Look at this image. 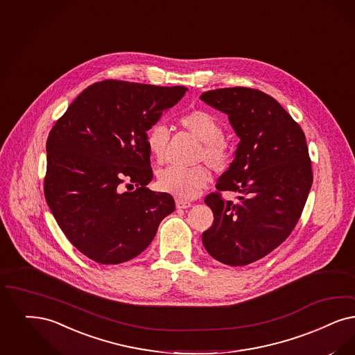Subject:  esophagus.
Here are the masks:
<instances>
[{
	"mask_svg": "<svg viewBox=\"0 0 355 355\" xmlns=\"http://www.w3.org/2000/svg\"><path fill=\"white\" fill-rule=\"evenodd\" d=\"M175 206H177V209H189V207H191V203L184 200V199H177Z\"/></svg>",
	"mask_w": 355,
	"mask_h": 355,
	"instance_id": "1",
	"label": "esophagus"
}]
</instances>
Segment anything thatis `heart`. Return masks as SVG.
<instances>
[{
    "mask_svg": "<svg viewBox=\"0 0 355 355\" xmlns=\"http://www.w3.org/2000/svg\"><path fill=\"white\" fill-rule=\"evenodd\" d=\"M181 127L190 132L200 141L197 159L207 162L214 171L227 169L232 161V145L223 136V127L215 114L194 110L180 119ZM169 129L166 125L157 123L146 132V146L157 162H164L168 153ZM210 182V173L197 165L193 168L169 166L158 174L157 184L162 191L171 193L181 199H193Z\"/></svg>",
    "mask_w": 355,
    "mask_h": 355,
    "instance_id": "heart-1",
    "label": "heart"
}]
</instances>
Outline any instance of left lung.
I'll return each mask as SVG.
<instances>
[{
  "label": "left lung",
  "instance_id": "obj_1",
  "mask_svg": "<svg viewBox=\"0 0 355 355\" xmlns=\"http://www.w3.org/2000/svg\"><path fill=\"white\" fill-rule=\"evenodd\" d=\"M200 99L228 114L241 142L235 159L206 196L211 227L202 234L218 261L241 267L268 255L291 235L313 184L312 162L301 127L270 95L247 87L206 91ZM223 191H236L238 202Z\"/></svg>",
  "mask_w": 355,
  "mask_h": 355
}]
</instances>
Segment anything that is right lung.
Instances as JSON below:
<instances>
[{
    "mask_svg": "<svg viewBox=\"0 0 355 355\" xmlns=\"http://www.w3.org/2000/svg\"><path fill=\"white\" fill-rule=\"evenodd\" d=\"M186 91L184 85L98 82L50 130L44 198L66 238L91 260L119 264L140 255L174 211L171 194L146 189L153 171L145 137Z\"/></svg>",
    "mask_w": 355,
    "mask_h": 355,
    "instance_id": "right-lung-1",
    "label": "right lung"
}]
</instances>
